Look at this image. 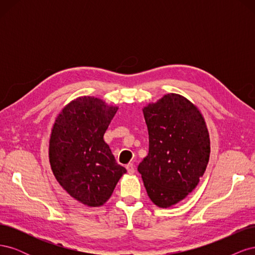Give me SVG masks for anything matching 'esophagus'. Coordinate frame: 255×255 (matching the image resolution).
Returning <instances> with one entry per match:
<instances>
[{"mask_svg":"<svg viewBox=\"0 0 255 255\" xmlns=\"http://www.w3.org/2000/svg\"><path fill=\"white\" fill-rule=\"evenodd\" d=\"M127 170H128V172L129 174H133V173L135 172V167H134V165H133L132 163L128 164V165H127Z\"/></svg>","mask_w":255,"mask_h":255,"instance_id":"esophagus-1","label":"esophagus"}]
</instances>
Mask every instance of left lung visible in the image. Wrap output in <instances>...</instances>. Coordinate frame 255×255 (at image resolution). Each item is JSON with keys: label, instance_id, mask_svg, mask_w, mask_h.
Returning a JSON list of instances; mask_svg holds the SVG:
<instances>
[{"label": "left lung", "instance_id": "obj_1", "mask_svg": "<svg viewBox=\"0 0 255 255\" xmlns=\"http://www.w3.org/2000/svg\"><path fill=\"white\" fill-rule=\"evenodd\" d=\"M149 153L138 166L151 201L167 208L182 201L199 184L211 153L203 116L189 100L167 94L142 109Z\"/></svg>", "mask_w": 255, "mask_h": 255}]
</instances>
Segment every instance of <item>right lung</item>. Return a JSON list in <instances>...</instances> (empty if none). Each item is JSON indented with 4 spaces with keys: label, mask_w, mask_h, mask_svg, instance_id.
<instances>
[{
    "label": "right lung",
    "mask_w": 255,
    "mask_h": 255,
    "mask_svg": "<svg viewBox=\"0 0 255 255\" xmlns=\"http://www.w3.org/2000/svg\"><path fill=\"white\" fill-rule=\"evenodd\" d=\"M117 111L99 98L80 97L61 110L51 132L54 176L72 198L91 207L103 205L127 172L103 139Z\"/></svg>",
    "instance_id": "right-lung-1"
}]
</instances>
